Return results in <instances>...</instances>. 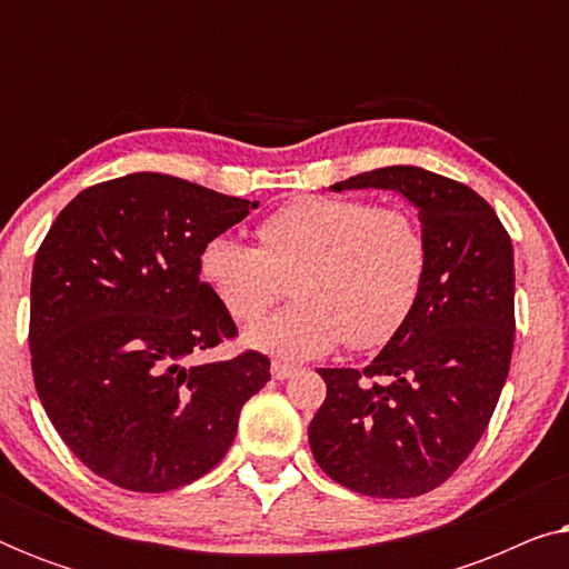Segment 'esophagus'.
<instances>
[{
	"mask_svg": "<svg viewBox=\"0 0 569 569\" xmlns=\"http://www.w3.org/2000/svg\"><path fill=\"white\" fill-rule=\"evenodd\" d=\"M295 372H298V368H292V365H284V362H271V376H274L277 380H287V378H292Z\"/></svg>",
	"mask_w": 569,
	"mask_h": 569,
	"instance_id": "obj_1",
	"label": "esophagus"
}]
</instances>
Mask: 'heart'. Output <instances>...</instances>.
<instances>
[{
    "instance_id": "b5f03b06",
    "label": "heart",
    "mask_w": 569,
    "mask_h": 569,
    "mask_svg": "<svg viewBox=\"0 0 569 569\" xmlns=\"http://www.w3.org/2000/svg\"><path fill=\"white\" fill-rule=\"evenodd\" d=\"M259 246L214 236L199 271L222 308L253 321L292 279L295 306L243 333L279 362L329 355L341 341L365 352L391 341L422 295L430 251L417 217L352 197H300L267 214Z\"/></svg>"
}]
</instances>
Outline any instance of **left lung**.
<instances>
[{"instance_id":"1","label":"left lung","mask_w":569,"mask_h":569,"mask_svg":"<svg viewBox=\"0 0 569 569\" xmlns=\"http://www.w3.org/2000/svg\"><path fill=\"white\" fill-rule=\"evenodd\" d=\"M386 189L417 207L430 267L403 329L365 370L318 368L326 401L308 427L316 463L368 497L440 487L485 435L516 339L512 243L469 186L391 166L331 186Z\"/></svg>"}]
</instances>
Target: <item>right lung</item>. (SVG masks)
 <instances>
[{
	"mask_svg": "<svg viewBox=\"0 0 569 569\" xmlns=\"http://www.w3.org/2000/svg\"><path fill=\"white\" fill-rule=\"evenodd\" d=\"M256 207L176 176L129 173L77 193L38 248L28 337L38 399L111 485L168 492L204 477L267 386L259 352L193 362L238 333L201 282V246Z\"/></svg>",
	"mask_w": 569,
	"mask_h": 569,
	"instance_id": "obj_1",
	"label": "right lung"
}]
</instances>
